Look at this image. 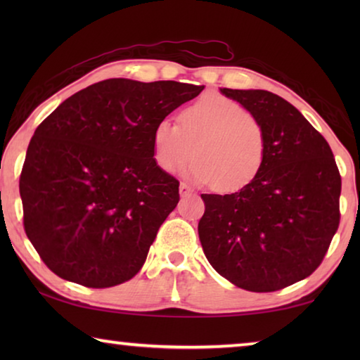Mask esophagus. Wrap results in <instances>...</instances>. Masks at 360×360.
Here are the masks:
<instances>
[{"label": "esophagus", "mask_w": 360, "mask_h": 360, "mask_svg": "<svg viewBox=\"0 0 360 360\" xmlns=\"http://www.w3.org/2000/svg\"><path fill=\"white\" fill-rule=\"evenodd\" d=\"M179 193H181V197H187V195L192 193V188L188 187L187 184H184V182H181V184H179Z\"/></svg>", "instance_id": "34e87169"}]
</instances>
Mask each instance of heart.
<instances>
[{
    "mask_svg": "<svg viewBox=\"0 0 360 360\" xmlns=\"http://www.w3.org/2000/svg\"><path fill=\"white\" fill-rule=\"evenodd\" d=\"M266 136L260 122L240 103L206 94L179 114V125L158 120L152 130V157L158 169L174 173L191 160L187 176L197 184L236 191L249 184L265 160Z\"/></svg>",
    "mask_w": 360,
    "mask_h": 360,
    "instance_id": "heart-1",
    "label": "heart"
}]
</instances>
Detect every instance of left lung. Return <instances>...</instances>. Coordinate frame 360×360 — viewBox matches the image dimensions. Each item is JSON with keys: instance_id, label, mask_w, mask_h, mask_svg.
Instances as JSON below:
<instances>
[{"instance_id": "left-lung-1", "label": "left lung", "mask_w": 360, "mask_h": 360, "mask_svg": "<svg viewBox=\"0 0 360 360\" xmlns=\"http://www.w3.org/2000/svg\"><path fill=\"white\" fill-rule=\"evenodd\" d=\"M265 130V160L241 191L203 193V252L236 288L275 292L321 265L340 224L341 178L324 136L266 90L221 89Z\"/></svg>"}]
</instances>
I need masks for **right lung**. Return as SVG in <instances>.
Returning <instances> with one entry per match:
<instances>
[{
  "label": "right lung",
  "mask_w": 360,
  "mask_h": 360,
  "mask_svg": "<svg viewBox=\"0 0 360 360\" xmlns=\"http://www.w3.org/2000/svg\"><path fill=\"white\" fill-rule=\"evenodd\" d=\"M203 89L106 79L36 129L19 184L23 227L57 276L103 289L141 270L179 202V181L152 157V130Z\"/></svg>",
  "instance_id": "1"
}]
</instances>
